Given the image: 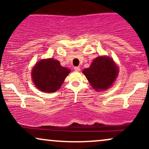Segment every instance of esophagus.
<instances>
[{"instance_id":"1","label":"esophagus","mask_w":149,"mask_h":149,"mask_svg":"<svg viewBox=\"0 0 149 149\" xmlns=\"http://www.w3.org/2000/svg\"><path fill=\"white\" fill-rule=\"evenodd\" d=\"M74 70L76 71H80V68L79 66H76V67H74Z\"/></svg>"}]
</instances>
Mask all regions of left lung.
<instances>
[{
  "mask_svg": "<svg viewBox=\"0 0 149 149\" xmlns=\"http://www.w3.org/2000/svg\"><path fill=\"white\" fill-rule=\"evenodd\" d=\"M118 67L111 58L100 56L94 59L88 69L83 71L90 84L97 91L111 88L118 75Z\"/></svg>",
  "mask_w": 149,
  "mask_h": 149,
  "instance_id": "left-lung-1",
  "label": "left lung"
}]
</instances>
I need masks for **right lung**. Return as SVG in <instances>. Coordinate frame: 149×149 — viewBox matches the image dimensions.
<instances>
[{"mask_svg":"<svg viewBox=\"0 0 149 149\" xmlns=\"http://www.w3.org/2000/svg\"><path fill=\"white\" fill-rule=\"evenodd\" d=\"M70 72L71 70L61 66L59 61L49 58L41 59L36 64L32 69L31 77L38 90L52 93L60 88Z\"/></svg>","mask_w":149,"mask_h":149,"instance_id":"obj_1","label":"right lung"}]
</instances>
